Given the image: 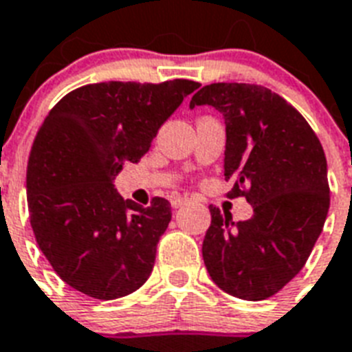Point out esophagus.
I'll list each match as a JSON object with an SVG mask.
<instances>
[{
  "mask_svg": "<svg viewBox=\"0 0 352 352\" xmlns=\"http://www.w3.org/2000/svg\"><path fill=\"white\" fill-rule=\"evenodd\" d=\"M187 201H189V198H185V196H173L170 205H173V209H179V207L187 204Z\"/></svg>",
  "mask_w": 352,
  "mask_h": 352,
  "instance_id": "34e87169",
  "label": "esophagus"
}]
</instances>
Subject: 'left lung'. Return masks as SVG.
Listing matches in <instances>:
<instances>
[{
  "label": "left lung",
  "mask_w": 352,
  "mask_h": 352,
  "mask_svg": "<svg viewBox=\"0 0 352 352\" xmlns=\"http://www.w3.org/2000/svg\"><path fill=\"white\" fill-rule=\"evenodd\" d=\"M225 120L229 198L245 196L251 220L210 205L201 254L212 282L241 300H265L302 271L329 212L327 160L305 118L276 92L249 83L205 85L190 109Z\"/></svg>",
  "instance_id": "1"
}]
</instances>
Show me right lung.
I'll use <instances>...</instances> for the list:
<instances>
[{
    "mask_svg": "<svg viewBox=\"0 0 352 352\" xmlns=\"http://www.w3.org/2000/svg\"><path fill=\"white\" fill-rule=\"evenodd\" d=\"M199 83L173 80L92 83L69 92L45 118L30 151L27 199L39 249L56 274L98 300L127 296L147 282L170 204L143 209L114 179L138 163L160 127Z\"/></svg>",
    "mask_w": 352,
    "mask_h": 352,
    "instance_id": "obj_1",
    "label": "right lung"
}]
</instances>
